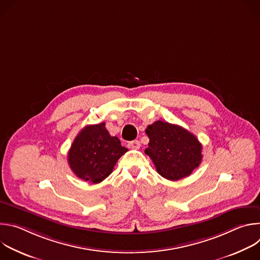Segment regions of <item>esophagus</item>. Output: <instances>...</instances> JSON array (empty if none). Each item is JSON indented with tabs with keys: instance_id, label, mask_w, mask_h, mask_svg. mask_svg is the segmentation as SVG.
<instances>
[{
	"instance_id": "34e87169",
	"label": "esophagus",
	"mask_w": 260,
	"mask_h": 260,
	"mask_svg": "<svg viewBox=\"0 0 260 260\" xmlns=\"http://www.w3.org/2000/svg\"><path fill=\"white\" fill-rule=\"evenodd\" d=\"M127 146H128V148H131V149H139V148L141 147V143L138 140H134V141H131L127 144Z\"/></svg>"
}]
</instances>
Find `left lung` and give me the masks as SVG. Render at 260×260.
I'll return each instance as SVG.
<instances>
[{"label":"left lung","instance_id":"8db88e82","mask_svg":"<svg viewBox=\"0 0 260 260\" xmlns=\"http://www.w3.org/2000/svg\"><path fill=\"white\" fill-rule=\"evenodd\" d=\"M149 138L145 153L149 156L157 173L171 181L188 177L203 158L202 144L197 137L177 124L155 121L148 125Z\"/></svg>","mask_w":260,"mask_h":260}]
</instances>
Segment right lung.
<instances>
[{"label": "right lung", "instance_id": "obj_1", "mask_svg": "<svg viewBox=\"0 0 260 260\" xmlns=\"http://www.w3.org/2000/svg\"><path fill=\"white\" fill-rule=\"evenodd\" d=\"M105 122L86 125L74 140L68 164L78 178L100 183L112 173L117 160L127 151L117 137L110 136Z\"/></svg>", "mask_w": 260, "mask_h": 260}]
</instances>
